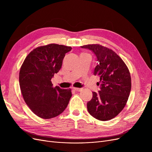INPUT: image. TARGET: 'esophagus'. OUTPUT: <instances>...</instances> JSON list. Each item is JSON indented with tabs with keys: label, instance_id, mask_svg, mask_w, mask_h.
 <instances>
[{
	"label": "esophagus",
	"instance_id": "esophagus-1",
	"mask_svg": "<svg viewBox=\"0 0 152 152\" xmlns=\"http://www.w3.org/2000/svg\"><path fill=\"white\" fill-rule=\"evenodd\" d=\"M73 89L75 91H80L82 90V88H77V87H74V88H73Z\"/></svg>",
	"mask_w": 152,
	"mask_h": 152
}]
</instances>
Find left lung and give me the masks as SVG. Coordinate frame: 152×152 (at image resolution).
I'll list each match as a JSON object with an SVG mask.
<instances>
[{
    "label": "left lung",
    "mask_w": 152,
    "mask_h": 152,
    "mask_svg": "<svg viewBox=\"0 0 152 152\" xmlns=\"http://www.w3.org/2000/svg\"><path fill=\"white\" fill-rule=\"evenodd\" d=\"M80 47L92 50L96 55L98 65L94 75L100 78V91L98 93L93 92V98L87 103V110L98 120H111L123 110L129 96V71L122 59L112 49L99 44Z\"/></svg>",
    "instance_id": "left-lung-1"
}]
</instances>
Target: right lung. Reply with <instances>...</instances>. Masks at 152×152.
<instances>
[{
  "instance_id": "add662e5",
  "label": "right lung",
  "mask_w": 152,
  "mask_h": 152,
  "mask_svg": "<svg viewBox=\"0 0 152 152\" xmlns=\"http://www.w3.org/2000/svg\"><path fill=\"white\" fill-rule=\"evenodd\" d=\"M71 50V47L56 44L38 47L28 54L21 65L19 82L23 97L40 118L56 117L68 106L71 89L53 87L51 79L60 70L65 54Z\"/></svg>"
}]
</instances>
